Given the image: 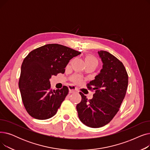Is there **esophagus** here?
I'll list each match as a JSON object with an SVG mask.
<instances>
[{"label": "esophagus", "mask_w": 150, "mask_h": 150, "mask_svg": "<svg viewBox=\"0 0 150 150\" xmlns=\"http://www.w3.org/2000/svg\"><path fill=\"white\" fill-rule=\"evenodd\" d=\"M69 90L70 93H73L76 91V88L74 86H69Z\"/></svg>", "instance_id": "esophagus-1"}]
</instances>
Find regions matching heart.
<instances>
[{"instance_id":"heart-1","label":"heart","mask_w":150,"mask_h":150,"mask_svg":"<svg viewBox=\"0 0 150 150\" xmlns=\"http://www.w3.org/2000/svg\"><path fill=\"white\" fill-rule=\"evenodd\" d=\"M86 62L87 65L88 64H92V65H95L96 66H97L98 64V61L97 59L93 56H88L87 57H86ZM72 80L75 83H80L82 81V78L80 75H75L74 76H72Z\"/></svg>"}]
</instances>
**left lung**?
<instances>
[{
    "label": "left lung",
    "instance_id": "1",
    "mask_svg": "<svg viewBox=\"0 0 150 150\" xmlns=\"http://www.w3.org/2000/svg\"><path fill=\"white\" fill-rule=\"evenodd\" d=\"M98 53L103 69L95 80L86 84L95 93L88 100L80 92L81 101L76 107L81 122L91 128L102 127L112 120L119 111L128 84V75L123 63L106 51Z\"/></svg>",
    "mask_w": 150,
    "mask_h": 150
}]
</instances>
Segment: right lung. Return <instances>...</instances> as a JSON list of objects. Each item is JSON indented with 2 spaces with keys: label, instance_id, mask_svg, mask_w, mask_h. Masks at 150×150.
I'll use <instances>...</instances> for the list:
<instances>
[{
  "label": "right lung",
  "instance_id": "right-lung-1",
  "mask_svg": "<svg viewBox=\"0 0 150 150\" xmlns=\"http://www.w3.org/2000/svg\"><path fill=\"white\" fill-rule=\"evenodd\" d=\"M81 52L58 44H49L30 52L21 66L19 87L27 112L36 119L46 120L57 114L69 93L64 86L52 90V76L64 74L69 61Z\"/></svg>",
  "mask_w": 150,
  "mask_h": 150
}]
</instances>
